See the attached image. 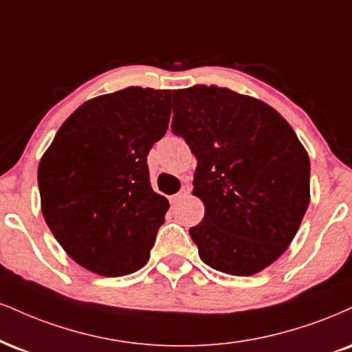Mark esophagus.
<instances>
[{
    "label": "esophagus",
    "instance_id": "esophagus-1",
    "mask_svg": "<svg viewBox=\"0 0 352 352\" xmlns=\"http://www.w3.org/2000/svg\"><path fill=\"white\" fill-rule=\"evenodd\" d=\"M190 192H192V188H190V185H184V187H182V190L177 195H173L172 197V201L175 203V201H179V200H182V198H185L187 197V195H190Z\"/></svg>",
    "mask_w": 352,
    "mask_h": 352
}]
</instances>
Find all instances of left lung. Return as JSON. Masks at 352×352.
<instances>
[{
  "label": "left lung",
  "mask_w": 352,
  "mask_h": 352,
  "mask_svg": "<svg viewBox=\"0 0 352 352\" xmlns=\"http://www.w3.org/2000/svg\"><path fill=\"white\" fill-rule=\"evenodd\" d=\"M172 128L198 162L205 217L190 236L201 261L238 277L274 264L310 205V159L292 126L254 96L193 85L173 90Z\"/></svg>",
  "instance_id": "1"
}]
</instances>
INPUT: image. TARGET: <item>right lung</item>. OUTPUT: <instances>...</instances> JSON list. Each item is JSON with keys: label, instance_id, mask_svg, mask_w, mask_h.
<instances>
[{"label": "right lung", "instance_id": "add662e5", "mask_svg": "<svg viewBox=\"0 0 352 352\" xmlns=\"http://www.w3.org/2000/svg\"><path fill=\"white\" fill-rule=\"evenodd\" d=\"M172 90L128 87L85 101L37 168L41 208L63 251L93 274L146 265L167 198L151 187L147 154L165 134Z\"/></svg>", "mask_w": 352, "mask_h": 352}]
</instances>
